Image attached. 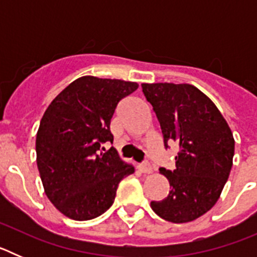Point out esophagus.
<instances>
[{
	"label": "esophagus",
	"mask_w": 257,
	"mask_h": 257,
	"mask_svg": "<svg viewBox=\"0 0 257 257\" xmlns=\"http://www.w3.org/2000/svg\"><path fill=\"white\" fill-rule=\"evenodd\" d=\"M139 169H140V171L143 172V174H151V172L153 171V169H152V166H151V163H149V162L142 163V165L139 166Z\"/></svg>",
	"instance_id": "obj_1"
}]
</instances>
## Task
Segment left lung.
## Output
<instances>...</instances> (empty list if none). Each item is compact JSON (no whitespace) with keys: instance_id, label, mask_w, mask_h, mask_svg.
<instances>
[{"instance_id":"8db88e82","label":"left lung","mask_w":257,"mask_h":257,"mask_svg":"<svg viewBox=\"0 0 257 257\" xmlns=\"http://www.w3.org/2000/svg\"><path fill=\"white\" fill-rule=\"evenodd\" d=\"M163 135L179 144L176 169H160L170 183L169 196L152 201L162 219L188 222L210 211L230 174L234 138L216 105L201 90L188 83H143Z\"/></svg>"}]
</instances>
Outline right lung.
I'll return each mask as SVG.
<instances>
[{
    "mask_svg": "<svg viewBox=\"0 0 257 257\" xmlns=\"http://www.w3.org/2000/svg\"><path fill=\"white\" fill-rule=\"evenodd\" d=\"M138 87L122 79L79 77L41 119L36 139L41 180L50 202L69 219L100 216L113 205L119 181L135 171L114 148L103 153L101 145L113 143L109 126L117 104Z\"/></svg>",
    "mask_w": 257,
    "mask_h": 257,
    "instance_id": "add662e5",
    "label": "right lung"
}]
</instances>
